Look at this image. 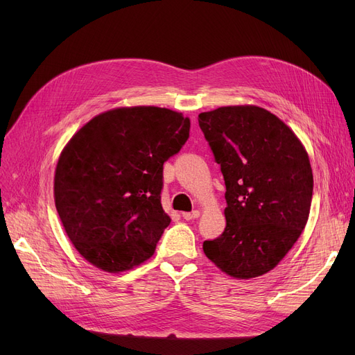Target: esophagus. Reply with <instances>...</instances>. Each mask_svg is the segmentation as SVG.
<instances>
[{"label":"esophagus","instance_id":"34e87169","mask_svg":"<svg viewBox=\"0 0 355 355\" xmlns=\"http://www.w3.org/2000/svg\"><path fill=\"white\" fill-rule=\"evenodd\" d=\"M198 217H200L198 210H194L191 213H182V218H185V220H194V218H198Z\"/></svg>","mask_w":355,"mask_h":355}]
</instances>
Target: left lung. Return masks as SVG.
<instances>
[{
    "label": "left lung",
    "mask_w": 355,
    "mask_h": 355,
    "mask_svg": "<svg viewBox=\"0 0 355 355\" xmlns=\"http://www.w3.org/2000/svg\"><path fill=\"white\" fill-rule=\"evenodd\" d=\"M226 184V229L202 250L226 275L270 272L300 239L309 217L313 175L293 130L254 105L221 106L198 115Z\"/></svg>",
    "instance_id": "left-lung-1"
}]
</instances>
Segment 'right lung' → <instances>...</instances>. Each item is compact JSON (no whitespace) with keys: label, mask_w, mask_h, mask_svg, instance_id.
<instances>
[{"label":"right lung","mask_w":355,"mask_h":355,"mask_svg":"<svg viewBox=\"0 0 355 355\" xmlns=\"http://www.w3.org/2000/svg\"><path fill=\"white\" fill-rule=\"evenodd\" d=\"M190 137V118L125 106L92 118L63 148L54 202L67 237L90 265L130 270L155 252L171 223L161 204L162 165Z\"/></svg>","instance_id":"add662e5"}]
</instances>
